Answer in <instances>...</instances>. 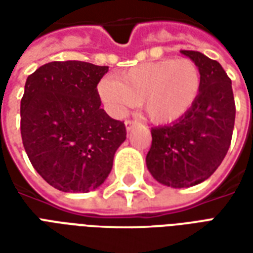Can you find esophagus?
<instances>
[{"instance_id": "obj_1", "label": "esophagus", "mask_w": 253, "mask_h": 253, "mask_svg": "<svg viewBox=\"0 0 253 253\" xmlns=\"http://www.w3.org/2000/svg\"><path fill=\"white\" fill-rule=\"evenodd\" d=\"M135 123H137V122L130 121V119H128V121L125 122V125H126V130H127V131H131L132 128H134V126H135Z\"/></svg>"}]
</instances>
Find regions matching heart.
I'll list each match as a JSON object with an SVG mask.
<instances>
[{"label":"heart","mask_w":253,"mask_h":253,"mask_svg":"<svg viewBox=\"0 0 253 253\" xmlns=\"http://www.w3.org/2000/svg\"><path fill=\"white\" fill-rule=\"evenodd\" d=\"M202 88L199 66L188 58H164L122 72L118 80H100L97 93L112 115L135 104L156 125L175 123L195 104Z\"/></svg>","instance_id":"heart-1"}]
</instances>
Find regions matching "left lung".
Here are the masks:
<instances>
[{
	"instance_id": "8db88e82",
	"label": "left lung",
	"mask_w": 253,
	"mask_h": 253,
	"mask_svg": "<svg viewBox=\"0 0 253 253\" xmlns=\"http://www.w3.org/2000/svg\"><path fill=\"white\" fill-rule=\"evenodd\" d=\"M181 54L201 69V93L181 119L152 128L146 154L152 176L173 188L196 186L215 172L228 153L236 118L232 81L222 66L199 51Z\"/></svg>"
}]
</instances>
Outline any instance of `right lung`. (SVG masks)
I'll use <instances>...</instances> for the list:
<instances>
[{"label":"right lung","instance_id":"right-lung-1","mask_svg":"<svg viewBox=\"0 0 253 253\" xmlns=\"http://www.w3.org/2000/svg\"><path fill=\"white\" fill-rule=\"evenodd\" d=\"M108 66L81 61L46 63L27 78L20 107L27 156L63 192H89L112 169L126 127L103 108L97 84Z\"/></svg>","mask_w":253,"mask_h":253}]
</instances>
